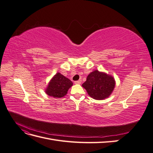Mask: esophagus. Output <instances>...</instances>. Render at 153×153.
I'll use <instances>...</instances> for the list:
<instances>
[{
    "label": "esophagus",
    "instance_id": "1",
    "mask_svg": "<svg viewBox=\"0 0 153 153\" xmlns=\"http://www.w3.org/2000/svg\"><path fill=\"white\" fill-rule=\"evenodd\" d=\"M81 82H82L81 80H77V81H75V84H81Z\"/></svg>",
    "mask_w": 153,
    "mask_h": 153
}]
</instances>
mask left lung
<instances>
[{"label":"left lung","instance_id":"8db88e82","mask_svg":"<svg viewBox=\"0 0 153 153\" xmlns=\"http://www.w3.org/2000/svg\"><path fill=\"white\" fill-rule=\"evenodd\" d=\"M115 86L114 78L104 72L94 70L87 77L82 87L94 100H103L112 93Z\"/></svg>","mask_w":153,"mask_h":153}]
</instances>
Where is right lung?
Masks as SVG:
<instances>
[{
    "label": "right lung",
    "mask_w": 153,
    "mask_h": 153,
    "mask_svg": "<svg viewBox=\"0 0 153 153\" xmlns=\"http://www.w3.org/2000/svg\"><path fill=\"white\" fill-rule=\"evenodd\" d=\"M72 85L73 82L69 78L60 73H57L49 82L45 92L55 98H62L67 94L69 89Z\"/></svg>",
    "instance_id": "1"
}]
</instances>
